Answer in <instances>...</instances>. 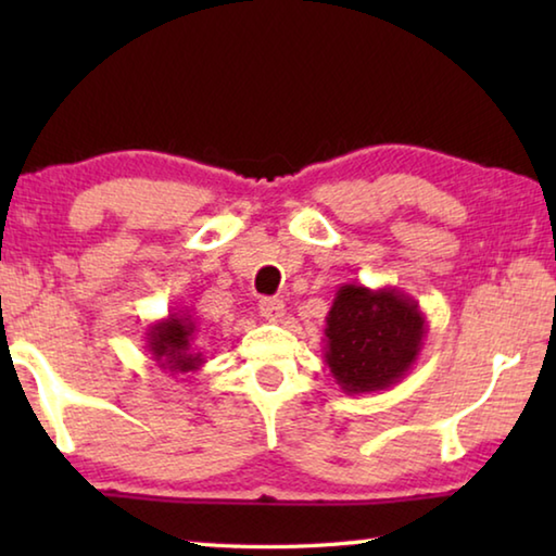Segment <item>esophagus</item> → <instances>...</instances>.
<instances>
[{"label": "esophagus", "instance_id": "34e87169", "mask_svg": "<svg viewBox=\"0 0 556 556\" xmlns=\"http://www.w3.org/2000/svg\"><path fill=\"white\" fill-rule=\"evenodd\" d=\"M260 314L267 318V321H281L287 314V306L281 299H262L260 301Z\"/></svg>", "mask_w": 556, "mask_h": 556}]
</instances>
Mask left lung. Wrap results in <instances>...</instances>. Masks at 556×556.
Instances as JSON below:
<instances>
[{
  "mask_svg": "<svg viewBox=\"0 0 556 556\" xmlns=\"http://www.w3.org/2000/svg\"><path fill=\"white\" fill-rule=\"evenodd\" d=\"M324 357L345 394L388 390L412 370L425 348L427 318L397 287H338L326 316Z\"/></svg>",
  "mask_w": 556,
  "mask_h": 556,
  "instance_id": "1",
  "label": "left lung"
}]
</instances>
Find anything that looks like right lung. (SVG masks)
<instances>
[{"instance_id": "right-lung-1", "label": "right lung", "mask_w": 556, "mask_h": 556, "mask_svg": "<svg viewBox=\"0 0 556 556\" xmlns=\"http://www.w3.org/2000/svg\"><path fill=\"white\" fill-rule=\"evenodd\" d=\"M199 326L191 308H174L162 321L147 328V351L162 370L172 375L195 372L205 363L203 353L195 348Z\"/></svg>"}]
</instances>
